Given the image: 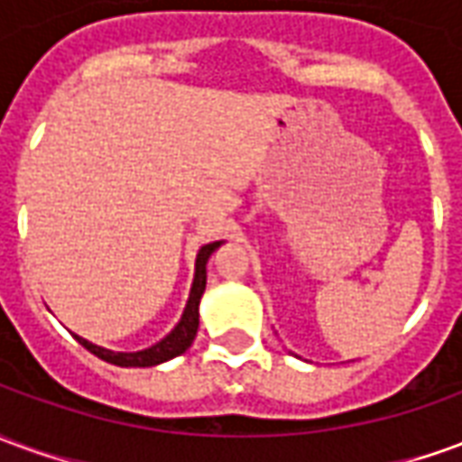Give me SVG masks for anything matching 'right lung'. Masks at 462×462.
Segmentation results:
<instances>
[{
  "label": "right lung",
  "mask_w": 462,
  "mask_h": 462,
  "mask_svg": "<svg viewBox=\"0 0 462 462\" xmlns=\"http://www.w3.org/2000/svg\"><path fill=\"white\" fill-rule=\"evenodd\" d=\"M222 245L220 242H210V245H202L198 257H195V277H192L190 294H188V304L182 310L180 321L171 329V334H165L161 341H155L152 346L141 348V351H111V348L98 346V344H91L84 337H76V341L84 348H88L94 356L104 358L108 364L123 368H145V366H158V364H165L171 358L185 354L190 344L195 341V334H198V327H200V300L202 291H205V284H208V260L210 254Z\"/></svg>",
  "instance_id": "right-lung-1"
}]
</instances>
